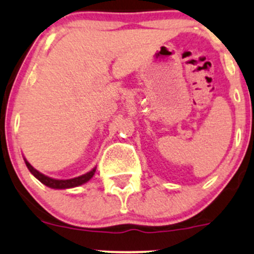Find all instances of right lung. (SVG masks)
I'll use <instances>...</instances> for the list:
<instances>
[{
    "mask_svg": "<svg viewBox=\"0 0 254 254\" xmlns=\"http://www.w3.org/2000/svg\"><path fill=\"white\" fill-rule=\"evenodd\" d=\"M25 162H26V166H27V168L30 170L31 173L33 174V176L36 177L40 183H43L44 185L49 186V188H51V189H70V188H75V186L82 185V184L88 182L90 178L94 176V173H95V168H93V170L88 172V173L83 174V176H80L77 178H72V179H68V180L52 179V178L44 176V174L40 173V172H38L36 168L32 167V166L28 164L27 161H25Z\"/></svg>",
    "mask_w": 254,
    "mask_h": 254,
    "instance_id": "1",
    "label": "right lung"
}]
</instances>
